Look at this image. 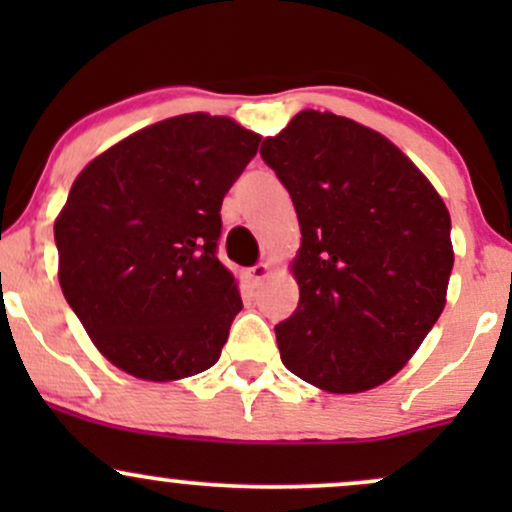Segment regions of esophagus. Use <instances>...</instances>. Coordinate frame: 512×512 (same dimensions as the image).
<instances>
[{
  "mask_svg": "<svg viewBox=\"0 0 512 512\" xmlns=\"http://www.w3.org/2000/svg\"><path fill=\"white\" fill-rule=\"evenodd\" d=\"M269 274V264L267 262H257L255 267H250V279L255 281V284H260V281L267 279Z\"/></svg>",
  "mask_w": 512,
  "mask_h": 512,
  "instance_id": "obj_1",
  "label": "esophagus"
}]
</instances>
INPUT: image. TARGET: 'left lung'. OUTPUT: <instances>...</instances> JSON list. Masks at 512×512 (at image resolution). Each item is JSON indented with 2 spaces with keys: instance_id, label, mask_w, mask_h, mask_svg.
Returning a JSON list of instances; mask_svg holds the SVG:
<instances>
[{
  "instance_id": "8db88e82",
  "label": "left lung",
  "mask_w": 512,
  "mask_h": 512,
  "mask_svg": "<svg viewBox=\"0 0 512 512\" xmlns=\"http://www.w3.org/2000/svg\"><path fill=\"white\" fill-rule=\"evenodd\" d=\"M260 154L303 236L298 308L274 327L281 361L337 395L383 385L443 313L455 260L443 199L383 134L334 113L303 110Z\"/></svg>"
}]
</instances>
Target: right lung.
Masks as SVG:
<instances>
[{"label":"right lung","mask_w":512,"mask_h":512,"mask_svg":"<svg viewBox=\"0 0 512 512\" xmlns=\"http://www.w3.org/2000/svg\"><path fill=\"white\" fill-rule=\"evenodd\" d=\"M260 139L228 117H170L74 180L55 221L62 293L98 351L134 378L166 383L219 361L243 308L216 257L221 202Z\"/></svg>","instance_id":"1"}]
</instances>
